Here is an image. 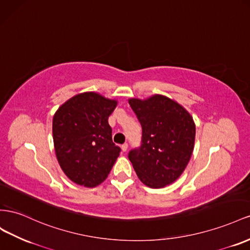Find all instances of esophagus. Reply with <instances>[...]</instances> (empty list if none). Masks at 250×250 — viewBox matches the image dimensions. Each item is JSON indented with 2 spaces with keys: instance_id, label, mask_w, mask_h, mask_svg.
Segmentation results:
<instances>
[{
  "instance_id": "1",
  "label": "esophagus",
  "mask_w": 250,
  "mask_h": 250,
  "mask_svg": "<svg viewBox=\"0 0 250 250\" xmlns=\"http://www.w3.org/2000/svg\"><path fill=\"white\" fill-rule=\"evenodd\" d=\"M121 148H122L123 151H126L127 148H128V144H127V143H124L122 146H121Z\"/></svg>"
}]
</instances>
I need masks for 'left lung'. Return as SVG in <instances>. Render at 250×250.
Returning <instances> with one entry per match:
<instances>
[{
    "label": "left lung",
    "mask_w": 250,
    "mask_h": 250,
    "mask_svg": "<svg viewBox=\"0 0 250 250\" xmlns=\"http://www.w3.org/2000/svg\"><path fill=\"white\" fill-rule=\"evenodd\" d=\"M128 102L142 126L141 146L128 153L139 179L150 188L173 183L193 151L192 117L183 106L162 94Z\"/></svg>",
    "instance_id": "1"
}]
</instances>
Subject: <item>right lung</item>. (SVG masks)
Instances as JSON below:
<instances>
[{
    "label": "right lung",
    "mask_w": 250,
    "mask_h": 250,
    "mask_svg": "<svg viewBox=\"0 0 250 250\" xmlns=\"http://www.w3.org/2000/svg\"><path fill=\"white\" fill-rule=\"evenodd\" d=\"M118 101L97 92H83L61 105L53 116L56 156L73 183L96 187L105 181L119 157L108 118Z\"/></svg>",
    "instance_id": "1"
}]
</instances>
